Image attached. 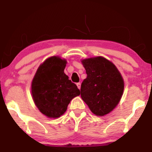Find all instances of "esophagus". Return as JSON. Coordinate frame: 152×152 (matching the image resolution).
I'll return each mask as SVG.
<instances>
[{
	"instance_id": "1",
	"label": "esophagus",
	"mask_w": 152,
	"mask_h": 152,
	"mask_svg": "<svg viewBox=\"0 0 152 152\" xmlns=\"http://www.w3.org/2000/svg\"><path fill=\"white\" fill-rule=\"evenodd\" d=\"M81 83H76V86H77V87L78 88V89H80L81 88Z\"/></svg>"
}]
</instances>
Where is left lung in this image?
Wrapping results in <instances>:
<instances>
[{
  "instance_id": "left-lung-1",
  "label": "left lung",
  "mask_w": 152,
  "mask_h": 152,
  "mask_svg": "<svg viewBox=\"0 0 152 152\" xmlns=\"http://www.w3.org/2000/svg\"><path fill=\"white\" fill-rule=\"evenodd\" d=\"M86 78L81 86L83 101L96 116L109 114L123 95L124 81L116 66L103 56L82 59Z\"/></svg>"
}]
</instances>
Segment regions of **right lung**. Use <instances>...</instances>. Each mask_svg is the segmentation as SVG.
I'll return each instance as SVG.
<instances>
[{
    "label": "right lung",
    "mask_w": 152,
    "mask_h": 152,
    "mask_svg": "<svg viewBox=\"0 0 152 152\" xmlns=\"http://www.w3.org/2000/svg\"><path fill=\"white\" fill-rule=\"evenodd\" d=\"M66 63L57 56L47 58L38 68L31 83L35 105L48 118L62 116L71 101L80 95L77 86L64 73Z\"/></svg>",
    "instance_id": "1"
}]
</instances>
